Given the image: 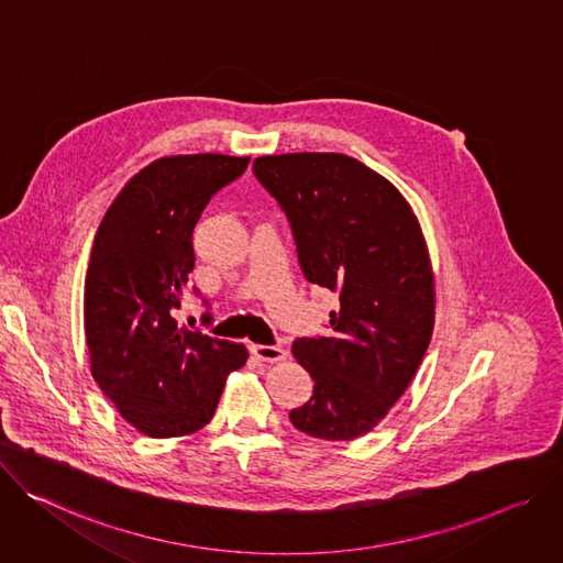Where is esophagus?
Masks as SVG:
<instances>
[{
    "mask_svg": "<svg viewBox=\"0 0 563 563\" xmlns=\"http://www.w3.org/2000/svg\"><path fill=\"white\" fill-rule=\"evenodd\" d=\"M253 353H255V357L257 360H262V362H282V360H286V349H282V346H268V344H255L253 346Z\"/></svg>",
    "mask_w": 563,
    "mask_h": 563,
    "instance_id": "obj_1",
    "label": "esophagus"
}]
</instances>
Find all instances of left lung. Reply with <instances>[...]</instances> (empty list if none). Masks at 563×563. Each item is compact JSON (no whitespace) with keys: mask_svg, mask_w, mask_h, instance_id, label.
Here are the masks:
<instances>
[{"mask_svg":"<svg viewBox=\"0 0 563 563\" xmlns=\"http://www.w3.org/2000/svg\"><path fill=\"white\" fill-rule=\"evenodd\" d=\"M253 169L290 221L306 279L340 297L333 331L292 344L316 387L290 422L353 441L400 400L431 340L435 290L420 223L391 180L346 154L260 156Z\"/></svg>","mask_w":563,"mask_h":563,"instance_id":"obj_1","label":"left lung"}]
</instances>
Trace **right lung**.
Wrapping results in <instances>:
<instances>
[{"label":"right lung","mask_w":563,"mask_h":563,"mask_svg":"<svg viewBox=\"0 0 563 563\" xmlns=\"http://www.w3.org/2000/svg\"><path fill=\"white\" fill-rule=\"evenodd\" d=\"M247 156H163L124 183L104 212L85 277L91 376L118 413L152 439L206 427L243 344L174 320L195 268L192 230Z\"/></svg>","instance_id":"1"}]
</instances>
